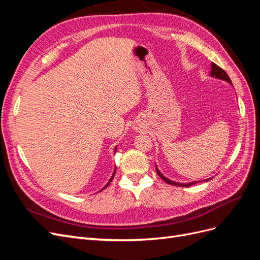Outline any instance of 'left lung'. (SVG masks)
<instances>
[{
  "mask_svg": "<svg viewBox=\"0 0 260 260\" xmlns=\"http://www.w3.org/2000/svg\"><path fill=\"white\" fill-rule=\"evenodd\" d=\"M211 75L213 78H216V79H219V80H223V81H225V82H228V83H230V84H232L231 83V80H230V78L228 77V74H227V72H225L224 70H222L220 67H218L217 66L216 63H214V62H212V70H211ZM156 173H157V175L160 176V177L165 181V182H167L169 183V185H173V186H179V187H190V186H192V185H194V183H197L198 181H192V182H189V183H180V182H176V181H173V180H170V179H167L165 176H163L162 174H161V172L157 170V167H156ZM209 179H212V178H208V179H205L204 181H208Z\"/></svg>",
  "mask_w": 260,
  "mask_h": 260,
  "instance_id": "left-lung-1",
  "label": "left lung"
}]
</instances>
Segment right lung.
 Returning a JSON list of instances; mask_svg holds the SVG:
<instances>
[{"mask_svg":"<svg viewBox=\"0 0 260 260\" xmlns=\"http://www.w3.org/2000/svg\"><path fill=\"white\" fill-rule=\"evenodd\" d=\"M115 151H116V147H115V149H114V152H115ZM115 171H116V167H115V169H114V172H113V174H112V176H111V178H110V180H109V181H108V183H107V185H106V186H105V187H104V188H103L102 190L106 189V188H107V187L109 186V183H110V182H111V180L113 179V177H114V175H115Z\"/></svg>","mask_w":260,"mask_h":260,"instance_id":"right-lung-1","label":"right lung"}]
</instances>
